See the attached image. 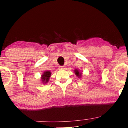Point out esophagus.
Here are the masks:
<instances>
[{"label": "esophagus", "instance_id": "obj_1", "mask_svg": "<svg viewBox=\"0 0 128 128\" xmlns=\"http://www.w3.org/2000/svg\"><path fill=\"white\" fill-rule=\"evenodd\" d=\"M64 68V66H59V69H63Z\"/></svg>", "mask_w": 128, "mask_h": 128}]
</instances>
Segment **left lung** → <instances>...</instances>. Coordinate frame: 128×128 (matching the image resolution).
Instances as JSON below:
<instances>
[{
  "label": "left lung",
  "mask_w": 128,
  "mask_h": 128,
  "mask_svg": "<svg viewBox=\"0 0 128 128\" xmlns=\"http://www.w3.org/2000/svg\"><path fill=\"white\" fill-rule=\"evenodd\" d=\"M74 73H75V74H76V76L78 77V78H81L82 73L80 72L78 70L75 69V70H74Z\"/></svg>",
  "instance_id": "8db88e82"
}]
</instances>
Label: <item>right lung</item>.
<instances>
[{
  "label": "right lung",
  "mask_w": 128,
  "mask_h": 128,
  "mask_svg": "<svg viewBox=\"0 0 128 128\" xmlns=\"http://www.w3.org/2000/svg\"><path fill=\"white\" fill-rule=\"evenodd\" d=\"M50 75H51V72L50 71H45L43 73L41 76V80L44 84L48 83Z\"/></svg>",
  "instance_id": "right-lung-1"
}]
</instances>
